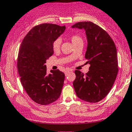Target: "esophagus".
Instances as JSON below:
<instances>
[{
  "label": "esophagus",
  "instance_id": "obj_1",
  "mask_svg": "<svg viewBox=\"0 0 132 132\" xmlns=\"http://www.w3.org/2000/svg\"><path fill=\"white\" fill-rule=\"evenodd\" d=\"M70 71H71V70H69V69H67V70L65 71V76H66L68 75V74L69 73V72H70Z\"/></svg>",
  "mask_w": 132,
  "mask_h": 132
}]
</instances>
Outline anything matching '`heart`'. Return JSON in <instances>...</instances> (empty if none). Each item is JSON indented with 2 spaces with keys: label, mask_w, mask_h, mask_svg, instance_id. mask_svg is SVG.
I'll return each instance as SVG.
<instances>
[{
  "label": "heart",
  "mask_w": 132,
  "mask_h": 132,
  "mask_svg": "<svg viewBox=\"0 0 132 132\" xmlns=\"http://www.w3.org/2000/svg\"><path fill=\"white\" fill-rule=\"evenodd\" d=\"M70 40L73 44L74 46L78 45L79 43H83V40L82 38L78 35H72L70 37ZM61 41L60 38L56 39L53 42V49L54 51H57L60 49V46H61Z\"/></svg>",
  "instance_id": "obj_1"
}]
</instances>
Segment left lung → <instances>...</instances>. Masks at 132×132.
Here are the masks:
<instances>
[{
    "instance_id": "8db88e82",
    "label": "left lung",
    "mask_w": 132,
    "mask_h": 132,
    "mask_svg": "<svg viewBox=\"0 0 132 132\" xmlns=\"http://www.w3.org/2000/svg\"><path fill=\"white\" fill-rule=\"evenodd\" d=\"M72 28L84 29L87 40L85 57L90 64L84 75L76 70L73 86L79 99L95 103L102 100L110 92L117 75L118 61L114 42L101 27L91 22H78Z\"/></svg>"
}]
</instances>
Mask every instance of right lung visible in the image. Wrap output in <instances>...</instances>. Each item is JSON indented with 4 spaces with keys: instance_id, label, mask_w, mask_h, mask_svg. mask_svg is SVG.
<instances>
[{
    "instance_id": "add662e5",
    "label": "right lung",
    "mask_w": 132,
    "mask_h": 132,
    "mask_svg": "<svg viewBox=\"0 0 132 132\" xmlns=\"http://www.w3.org/2000/svg\"><path fill=\"white\" fill-rule=\"evenodd\" d=\"M66 29L65 26L43 23L27 34L20 45L17 69L24 89L34 102L51 104L60 97L65 75L59 69L47 75L46 60L53 54V42Z\"/></svg>"
}]
</instances>
